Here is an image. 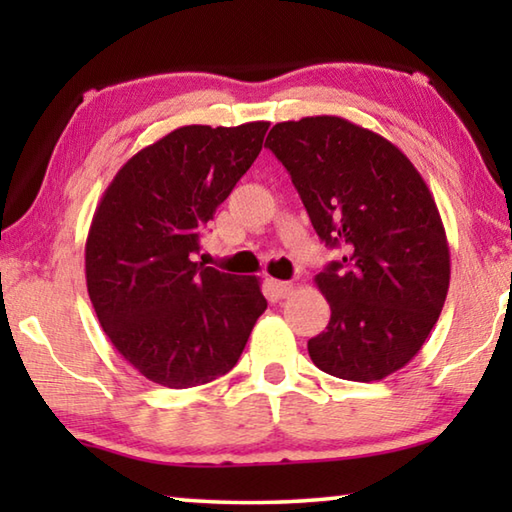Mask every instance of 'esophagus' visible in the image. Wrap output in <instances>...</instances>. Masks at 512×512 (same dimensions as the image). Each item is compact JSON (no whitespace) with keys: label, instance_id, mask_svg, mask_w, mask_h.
<instances>
[{"label":"esophagus","instance_id":"1","mask_svg":"<svg viewBox=\"0 0 512 512\" xmlns=\"http://www.w3.org/2000/svg\"><path fill=\"white\" fill-rule=\"evenodd\" d=\"M268 287H271L275 298H287L289 293L293 291L291 282H282V280H268Z\"/></svg>","mask_w":512,"mask_h":512}]
</instances>
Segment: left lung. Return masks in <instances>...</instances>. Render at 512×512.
<instances>
[{"mask_svg": "<svg viewBox=\"0 0 512 512\" xmlns=\"http://www.w3.org/2000/svg\"><path fill=\"white\" fill-rule=\"evenodd\" d=\"M268 149L289 171L316 235L343 257L316 275L332 309L307 350L339 379L379 381L427 341L449 289L438 207L411 160L343 117L275 124Z\"/></svg>", "mask_w": 512, "mask_h": 512, "instance_id": "8db88e82", "label": "left lung"}]
</instances>
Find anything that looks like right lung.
<instances>
[{"label": "right lung", "instance_id": "right-lung-1", "mask_svg": "<svg viewBox=\"0 0 512 512\" xmlns=\"http://www.w3.org/2000/svg\"><path fill=\"white\" fill-rule=\"evenodd\" d=\"M266 131L268 121L176 128L117 171L92 216V307L121 357L155 384L192 388L230 372L264 314L255 275L221 273L194 255Z\"/></svg>", "mask_w": 512, "mask_h": 512}]
</instances>
